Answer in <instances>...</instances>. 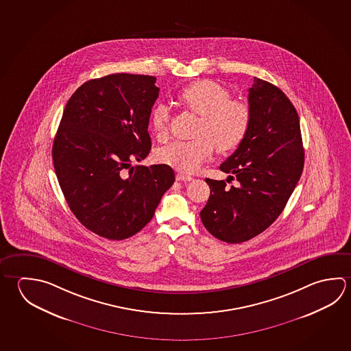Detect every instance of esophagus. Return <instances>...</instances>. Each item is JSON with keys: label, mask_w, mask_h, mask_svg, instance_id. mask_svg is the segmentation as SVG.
Masks as SVG:
<instances>
[{"label": "esophagus", "mask_w": 351, "mask_h": 351, "mask_svg": "<svg viewBox=\"0 0 351 351\" xmlns=\"http://www.w3.org/2000/svg\"><path fill=\"white\" fill-rule=\"evenodd\" d=\"M176 180L178 181H191L192 178H191L190 175H186V173H178L176 175Z\"/></svg>", "instance_id": "34e87169"}]
</instances>
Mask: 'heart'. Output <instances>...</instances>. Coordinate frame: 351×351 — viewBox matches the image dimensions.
Segmentation results:
<instances>
[{"instance_id":"b5f03b06","label":"heart","mask_w":351,"mask_h":351,"mask_svg":"<svg viewBox=\"0 0 351 351\" xmlns=\"http://www.w3.org/2000/svg\"><path fill=\"white\" fill-rule=\"evenodd\" d=\"M178 101L199 118L195 139L176 141L159 152V160L181 171L192 173L213 153L238 148L252 124L249 106L237 99L226 87L212 80L192 82L178 93ZM170 113L167 105L155 106L150 125L158 138H167Z\"/></svg>"}]
</instances>
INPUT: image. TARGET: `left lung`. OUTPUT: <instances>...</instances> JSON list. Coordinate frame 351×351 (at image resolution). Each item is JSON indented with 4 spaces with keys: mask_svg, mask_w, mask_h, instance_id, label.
<instances>
[{
    "mask_svg": "<svg viewBox=\"0 0 351 351\" xmlns=\"http://www.w3.org/2000/svg\"><path fill=\"white\" fill-rule=\"evenodd\" d=\"M247 101L249 132L219 167L223 173H233L239 186L228 189L223 180L206 178L210 196L201 210L209 233L229 244L250 240L276 221L304 165L300 118L289 97L270 82L254 77Z\"/></svg>",
    "mask_w": 351,
    "mask_h": 351,
    "instance_id": "left-lung-1",
    "label": "left lung"
}]
</instances>
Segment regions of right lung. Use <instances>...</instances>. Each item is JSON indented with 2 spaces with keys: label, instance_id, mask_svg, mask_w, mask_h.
I'll use <instances>...</instances> for the list:
<instances>
[{
  "label": "right lung",
  "instance_id": "obj_1",
  "mask_svg": "<svg viewBox=\"0 0 351 351\" xmlns=\"http://www.w3.org/2000/svg\"><path fill=\"white\" fill-rule=\"evenodd\" d=\"M156 77L112 74L86 81L69 99L53 143L64 197L82 226L123 240L152 221L175 181L169 165L125 169L148 156Z\"/></svg>",
  "mask_w": 351,
  "mask_h": 351
}]
</instances>
